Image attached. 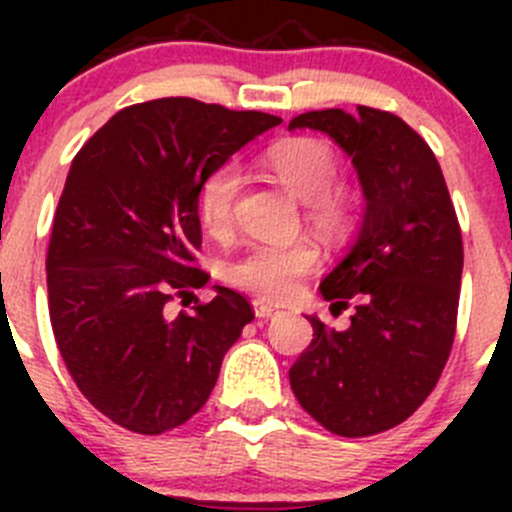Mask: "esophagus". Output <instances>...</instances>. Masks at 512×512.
<instances>
[{
	"mask_svg": "<svg viewBox=\"0 0 512 512\" xmlns=\"http://www.w3.org/2000/svg\"><path fill=\"white\" fill-rule=\"evenodd\" d=\"M252 309H255L257 319H272L280 314V309H277L275 304L265 302V299H255V302H252Z\"/></svg>",
	"mask_w": 512,
	"mask_h": 512,
	"instance_id": "34e87169",
	"label": "esophagus"
}]
</instances>
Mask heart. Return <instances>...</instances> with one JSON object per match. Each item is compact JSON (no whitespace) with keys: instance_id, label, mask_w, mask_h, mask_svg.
I'll return each mask as SVG.
<instances>
[{"instance_id":"1","label":"heart","mask_w":512,"mask_h":512,"mask_svg":"<svg viewBox=\"0 0 512 512\" xmlns=\"http://www.w3.org/2000/svg\"><path fill=\"white\" fill-rule=\"evenodd\" d=\"M265 168L297 200L307 203L309 218L324 230H337L349 218V200L332 188L339 175L334 153L314 138H292L267 153ZM235 165H220L198 188V220L208 235L220 237L232 225V203L237 195ZM319 252L309 242H260L227 265L232 285L265 299H285L297 292L299 280L317 267Z\"/></svg>"}]
</instances>
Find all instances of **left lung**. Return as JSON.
Listing matches in <instances>:
<instances>
[{"mask_svg": "<svg viewBox=\"0 0 512 512\" xmlns=\"http://www.w3.org/2000/svg\"><path fill=\"white\" fill-rule=\"evenodd\" d=\"M309 111L289 131H322L352 158L364 193L359 230L319 285L332 307L356 304L337 332L317 317L289 369L294 396L327 431L394 428L426 401L453 347L463 240L441 165L399 116L359 106Z\"/></svg>", "mask_w": 512, "mask_h": 512, "instance_id": "1", "label": "left lung"}]
</instances>
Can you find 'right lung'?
<instances>
[{"mask_svg":"<svg viewBox=\"0 0 512 512\" xmlns=\"http://www.w3.org/2000/svg\"><path fill=\"white\" fill-rule=\"evenodd\" d=\"M277 123L156 98L118 111L76 153L46 255L49 317L71 379L118 426L156 436L198 414L255 319L230 287L178 317L165 304L210 280L195 267L200 183Z\"/></svg>","mask_w":512,"mask_h":512,"instance_id":"add662e5","label":"right lung"}]
</instances>
